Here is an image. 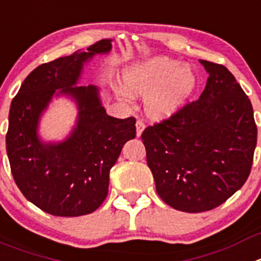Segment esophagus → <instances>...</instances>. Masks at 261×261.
Returning a JSON list of instances; mask_svg holds the SVG:
<instances>
[{"instance_id":"esophagus-1","label":"esophagus","mask_w":261,"mask_h":261,"mask_svg":"<svg viewBox=\"0 0 261 261\" xmlns=\"http://www.w3.org/2000/svg\"><path fill=\"white\" fill-rule=\"evenodd\" d=\"M145 126H146V125H145V123H143V121L141 120V119H138V120L136 121V132H137L138 137H140V136L142 135Z\"/></svg>"}]
</instances>
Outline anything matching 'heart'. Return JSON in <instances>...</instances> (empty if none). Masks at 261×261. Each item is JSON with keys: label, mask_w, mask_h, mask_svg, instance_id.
Returning a JSON list of instances; mask_svg holds the SVG:
<instances>
[{"label": "heart", "mask_w": 261, "mask_h": 261, "mask_svg": "<svg viewBox=\"0 0 261 261\" xmlns=\"http://www.w3.org/2000/svg\"><path fill=\"white\" fill-rule=\"evenodd\" d=\"M129 90L146 95V110L154 118H167L177 112L197 88V76L189 66H180L177 61L167 57H152L135 64L124 73ZM124 99L130 94L118 90Z\"/></svg>", "instance_id": "1"}]
</instances>
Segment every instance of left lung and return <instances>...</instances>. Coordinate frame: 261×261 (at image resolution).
Masks as SVG:
<instances>
[{
	"label": "left lung",
	"mask_w": 261,
	"mask_h": 261,
	"mask_svg": "<svg viewBox=\"0 0 261 261\" xmlns=\"http://www.w3.org/2000/svg\"><path fill=\"white\" fill-rule=\"evenodd\" d=\"M210 73L199 99L142 132L156 193L178 211H210L248 178L257 128L250 99L223 64L200 61Z\"/></svg>",
	"instance_id": "1"
}]
</instances>
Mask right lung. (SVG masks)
I'll return each instance as SVG.
<instances>
[{"mask_svg":"<svg viewBox=\"0 0 261 261\" xmlns=\"http://www.w3.org/2000/svg\"><path fill=\"white\" fill-rule=\"evenodd\" d=\"M87 50L35 68L14 97L9 114L6 151L14 181L30 202L54 216L94 212L106 199L110 169L124 143L136 137L135 118H112L102 106L97 87H75L84 63L109 53L111 40H101ZM54 94L75 99L78 123L66 141L45 144L37 136L38 120Z\"/></svg>","mask_w":261,"mask_h":261,"instance_id":"1","label":"right lung"}]
</instances>
